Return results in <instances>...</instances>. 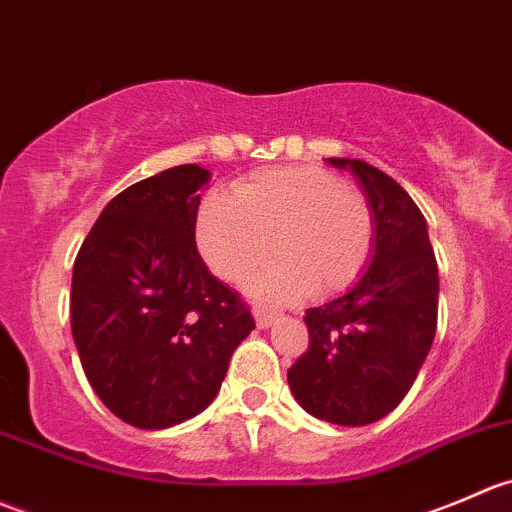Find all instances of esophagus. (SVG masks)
I'll return each mask as SVG.
<instances>
[{"label": "esophagus", "mask_w": 512, "mask_h": 512, "mask_svg": "<svg viewBox=\"0 0 512 512\" xmlns=\"http://www.w3.org/2000/svg\"><path fill=\"white\" fill-rule=\"evenodd\" d=\"M276 318H278V313L268 311V308H256V326L258 328H268L273 321H276Z\"/></svg>", "instance_id": "esophagus-1"}]
</instances>
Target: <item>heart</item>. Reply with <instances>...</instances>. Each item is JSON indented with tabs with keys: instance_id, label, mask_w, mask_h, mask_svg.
I'll return each mask as SVG.
<instances>
[{
	"instance_id": "obj_1",
	"label": "heart",
	"mask_w": 512,
	"mask_h": 512,
	"mask_svg": "<svg viewBox=\"0 0 512 512\" xmlns=\"http://www.w3.org/2000/svg\"><path fill=\"white\" fill-rule=\"evenodd\" d=\"M373 231L366 196L318 166L254 171L231 196H209L194 224L199 254L231 283L246 281L273 246L281 261L254 283L266 301L346 291L371 261Z\"/></svg>"
}]
</instances>
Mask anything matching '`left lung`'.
Returning <instances> with one entry per match:
<instances>
[{
  "mask_svg": "<svg viewBox=\"0 0 512 512\" xmlns=\"http://www.w3.org/2000/svg\"><path fill=\"white\" fill-rule=\"evenodd\" d=\"M348 169L373 211V261L343 296L306 311L308 351L288 368L306 413L336 426L381 421L406 398L438 326V263L428 226L401 184L358 159Z\"/></svg>",
  "mask_w": 512,
  "mask_h": 512,
  "instance_id": "left-lung-1",
  "label": "left lung"
}]
</instances>
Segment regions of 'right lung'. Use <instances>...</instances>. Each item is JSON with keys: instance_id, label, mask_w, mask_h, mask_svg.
<instances>
[{"instance_id": "1", "label": "right lung", "mask_w": 512, "mask_h": 512, "mask_svg": "<svg viewBox=\"0 0 512 512\" xmlns=\"http://www.w3.org/2000/svg\"><path fill=\"white\" fill-rule=\"evenodd\" d=\"M209 176L181 164L131 184L106 204L74 261L82 368L101 403L134 428H171L204 411L256 326L196 249Z\"/></svg>"}]
</instances>
